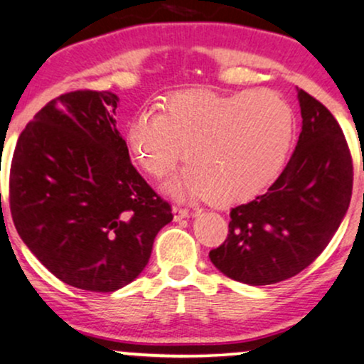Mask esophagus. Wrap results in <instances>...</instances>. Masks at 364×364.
<instances>
[{"mask_svg":"<svg viewBox=\"0 0 364 364\" xmlns=\"http://www.w3.org/2000/svg\"><path fill=\"white\" fill-rule=\"evenodd\" d=\"M173 215H174V220H181V219H185V217L190 215V210H188V208L174 205L173 207Z\"/></svg>","mask_w":364,"mask_h":364,"instance_id":"34e87169","label":"esophagus"}]
</instances>
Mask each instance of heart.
<instances>
[{
	"label": "heart",
	"instance_id": "heart-1",
	"mask_svg": "<svg viewBox=\"0 0 364 364\" xmlns=\"http://www.w3.org/2000/svg\"><path fill=\"white\" fill-rule=\"evenodd\" d=\"M296 133L294 107L275 90H183L171 95L162 112H136L127 144L152 178L166 176L185 149L188 164L166 190L178 198L235 203L258 195L282 173Z\"/></svg>",
	"mask_w": 364,
	"mask_h": 364
}]
</instances>
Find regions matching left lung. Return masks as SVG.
<instances>
[{
    "label": "left lung",
    "mask_w": 364,
    "mask_h": 364,
    "mask_svg": "<svg viewBox=\"0 0 364 364\" xmlns=\"http://www.w3.org/2000/svg\"><path fill=\"white\" fill-rule=\"evenodd\" d=\"M303 127L281 176L231 210L229 235L208 257L229 279L267 286L311 265L336 235L353 195V157L332 112L298 89Z\"/></svg>",
    "instance_id": "8db88e82"
}]
</instances>
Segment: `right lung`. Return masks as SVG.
I'll list each match as a JSON object with an SVG mask.
<instances>
[{
  "label": "right lung",
  "instance_id": "right-lung-1",
  "mask_svg": "<svg viewBox=\"0 0 364 364\" xmlns=\"http://www.w3.org/2000/svg\"><path fill=\"white\" fill-rule=\"evenodd\" d=\"M112 92L53 99L20 133L10 210L27 248L68 286L112 292L139 277L171 205L140 176Z\"/></svg>",
  "mask_w": 364,
  "mask_h": 364
}]
</instances>
